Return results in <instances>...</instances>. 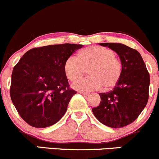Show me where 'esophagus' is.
Segmentation results:
<instances>
[{
    "label": "esophagus",
    "instance_id": "esophagus-1",
    "mask_svg": "<svg viewBox=\"0 0 159 159\" xmlns=\"http://www.w3.org/2000/svg\"><path fill=\"white\" fill-rule=\"evenodd\" d=\"M80 94H83V96H88V95L89 94V93L85 92V91H80Z\"/></svg>",
    "mask_w": 159,
    "mask_h": 159
}]
</instances>
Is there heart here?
Wrapping results in <instances>:
<instances>
[{
    "label": "heart",
    "mask_w": 159,
    "mask_h": 159,
    "mask_svg": "<svg viewBox=\"0 0 159 159\" xmlns=\"http://www.w3.org/2000/svg\"><path fill=\"white\" fill-rule=\"evenodd\" d=\"M89 69L91 77L73 84L76 90L90 91L105 86L112 89L117 85L122 74V65L115 52L100 46H91L80 52L78 58L70 56L65 61L64 70L67 78L76 81Z\"/></svg>",
    "instance_id": "obj_1"
}]
</instances>
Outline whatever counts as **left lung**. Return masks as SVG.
Here are the masks:
<instances>
[{"instance_id": "1", "label": "left lung", "mask_w": 159, "mask_h": 159, "mask_svg": "<svg viewBox=\"0 0 159 159\" xmlns=\"http://www.w3.org/2000/svg\"><path fill=\"white\" fill-rule=\"evenodd\" d=\"M120 57L122 74L111 91L100 93V103L92 112L102 124L120 128L135 121L146 106L149 98L150 74L141 54L120 43H100Z\"/></svg>"}]
</instances>
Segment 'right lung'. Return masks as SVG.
Listing matches in <instances>:
<instances>
[{
    "instance_id": "1",
    "label": "right lung",
    "mask_w": 159,
    "mask_h": 159,
    "mask_svg": "<svg viewBox=\"0 0 159 159\" xmlns=\"http://www.w3.org/2000/svg\"><path fill=\"white\" fill-rule=\"evenodd\" d=\"M82 44H53L28 50L14 67L11 100L20 116L33 127L45 128L64 116L76 91L69 88L65 61Z\"/></svg>"
}]
</instances>
